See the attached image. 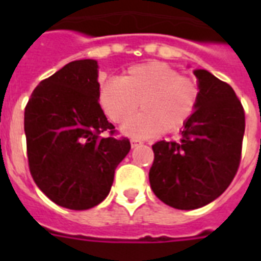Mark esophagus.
<instances>
[{
	"label": "esophagus",
	"instance_id": "1",
	"mask_svg": "<svg viewBox=\"0 0 261 261\" xmlns=\"http://www.w3.org/2000/svg\"><path fill=\"white\" fill-rule=\"evenodd\" d=\"M139 145H142V141H139V139H131V147H137Z\"/></svg>",
	"mask_w": 261,
	"mask_h": 261
}]
</instances>
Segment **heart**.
<instances>
[{
    "label": "heart",
    "instance_id": "1",
    "mask_svg": "<svg viewBox=\"0 0 261 261\" xmlns=\"http://www.w3.org/2000/svg\"><path fill=\"white\" fill-rule=\"evenodd\" d=\"M198 100L194 80L159 61L134 65L120 79L111 77L98 87L100 106L114 123L126 122L140 104L143 112L123 127L134 137L180 130L195 114Z\"/></svg>",
    "mask_w": 261,
    "mask_h": 261
}]
</instances>
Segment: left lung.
<instances>
[{
    "instance_id": "obj_1",
    "label": "left lung",
    "mask_w": 261,
    "mask_h": 261,
    "mask_svg": "<svg viewBox=\"0 0 261 261\" xmlns=\"http://www.w3.org/2000/svg\"><path fill=\"white\" fill-rule=\"evenodd\" d=\"M199 100L178 141L153 145L149 172L157 198L178 210H194L225 192L239 171L245 114L233 88L207 70H195Z\"/></svg>"
}]
</instances>
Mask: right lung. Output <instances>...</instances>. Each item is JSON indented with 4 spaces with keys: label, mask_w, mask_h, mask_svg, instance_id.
<instances>
[{
    "label": "right lung",
    "mask_w": 261,
    "mask_h": 261,
    "mask_svg": "<svg viewBox=\"0 0 261 261\" xmlns=\"http://www.w3.org/2000/svg\"><path fill=\"white\" fill-rule=\"evenodd\" d=\"M97 67L94 59L67 63L40 81L24 112L31 176L47 198L70 210L107 198L131 149L100 107Z\"/></svg>",
    "instance_id": "1"
}]
</instances>
